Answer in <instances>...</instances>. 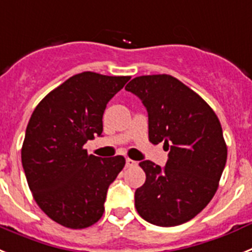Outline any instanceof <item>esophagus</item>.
I'll use <instances>...</instances> for the list:
<instances>
[{
	"mask_svg": "<svg viewBox=\"0 0 252 252\" xmlns=\"http://www.w3.org/2000/svg\"><path fill=\"white\" fill-rule=\"evenodd\" d=\"M126 167H134V166H137V162H135V161H133V159H130V158H126Z\"/></svg>",
	"mask_w": 252,
	"mask_h": 252,
	"instance_id": "obj_1",
	"label": "esophagus"
}]
</instances>
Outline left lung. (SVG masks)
<instances>
[{"mask_svg": "<svg viewBox=\"0 0 252 252\" xmlns=\"http://www.w3.org/2000/svg\"><path fill=\"white\" fill-rule=\"evenodd\" d=\"M148 113V138L167 146L165 167L139 163L146 181L135 190V209L144 220L174 227L192 220L211 202L227 161L222 126L213 109L170 74L133 78L126 86Z\"/></svg>", "mask_w": 252, "mask_h": 252, "instance_id": "left-lung-1", "label": "left lung"}]
</instances>
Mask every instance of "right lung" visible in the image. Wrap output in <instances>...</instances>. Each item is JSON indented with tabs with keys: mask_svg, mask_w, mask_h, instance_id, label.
<instances>
[{
	"mask_svg": "<svg viewBox=\"0 0 252 252\" xmlns=\"http://www.w3.org/2000/svg\"><path fill=\"white\" fill-rule=\"evenodd\" d=\"M129 76L74 74L50 91L26 126L21 161L35 202L67 228L93 226L101 218L108 188L123 170V156L100 158L84 144L102 133L106 104Z\"/></svg>",
	"mask_w": 252,
	"mask_h": 252,
	"instance_id": "right-lung-1",
	"label": "right lung"
}]
</instances>
